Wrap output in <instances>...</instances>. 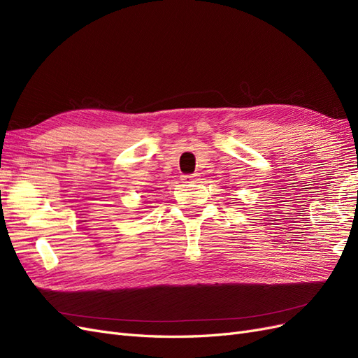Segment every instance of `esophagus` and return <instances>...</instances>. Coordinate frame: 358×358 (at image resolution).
I'll list each match as a JSON object with an SVG mask.
<instances>
[{"label": "esophagus", "instance_id": "1", "mask_svg": "<svg viewBox=\"0 0 358 358\" xmlns=\"http://www.w3.org/2000/svg\"><path fill=\"white\" fill-rule=\"evenodd\" d=\"M196 178H197V175H183L182 182L183 183H191V182L196 180Z\"/></svg>", "mask_w": 358, "mask_h": 358}]
</instances>
